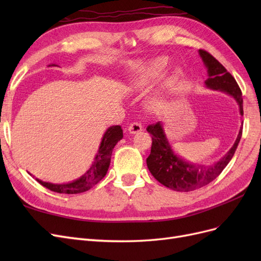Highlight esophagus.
<instances>
[{
  "instance_id": "34e87169",
  "label": "esophagus",
  "mask_w": 261,
  "mask_h": 261,
  "mask_svg": "<svg viewBox=\"0 0 261 261\" xmlns=\"http://www.w3.org/2000/svg\"><path fill=\"white\" fill-rule=\"evenodd\" d=\"M141 130H143V126H141L137 122H134V123L129 124V126H128L129 134H137V133H139Z\"/></svg>"
}]
</instances>
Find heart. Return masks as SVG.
<instances>
[{"mask_svg":"<svg viewBox=\"0 0 261 261\" xmlns=\"http://www.w3.org/2000/svg\"><path fill=\"white\" fill-rule=\"evenodd\" d=\"M169 65V60L167 58H155L150 61H134L128 64L127 77H126V85L130 91L138 92L147 90L151 87L159 78L164 74ZM179 78V72L173 73L163 85V89H170L175 85ZM162 92H158L153 100L159 101Z\"/></svg>","mask_w":261,"mask_h":261,"instance_id":"heart-1","label":"heart"}]
</instances>
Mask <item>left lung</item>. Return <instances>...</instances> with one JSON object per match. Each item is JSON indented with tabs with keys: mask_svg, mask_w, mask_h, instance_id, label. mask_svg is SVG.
Wrapping results in <instances>:
<instances>
[{
	"mask_svg": "<svg viewBox=\"0 0 261 261\" xmlns=\"http://www.w3.org/2000/svg\"><path fill=\"white\" fill-rule=\"evenodd\" d=\"M198 52L208 72V78L204 81V85L209 89L222 91L233 97L238 102L240 114L243 116L242 91L234 77L210 53L203 50ZM147 132L152 136L151 152L147 158V167L158 181L176 192H192L216 179L231 161L242 137L241 127L238 138L226 154L219 161L206 165L188 162L173 151L165 136L162 122L149 125Z\"/></svg>",
	"mask_w": 261,
	"mask_h": 261,
	"instance_id": "1",
	"label": "left lung"
}]
</instances>
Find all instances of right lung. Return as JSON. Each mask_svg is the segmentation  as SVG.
<instances>
[{"instance_id":"1","label":"right lung","mask_w":261,"mask_h":261,"mask_svg":"<svg viewBox=\"0 0 261 261\" xmlns=\"http://www.w3.org/2000/svg\"><path fill=\"white\" fill-rule=\"evenodd\" d=\"M49 66H58L55 64H51ZM123 138V129L120 125H114L109 127L103 137H102L100 147L98 152L94 156L93 162L89 170L85 174H83L80 178H77L70 183L66 184H53L49 181H43L39 178H36L42 186L55 193L60 194H81L84 192L89 191L94 185L103 178L111 162V155L115 145Z\"/></svg>"}]
</instances>
